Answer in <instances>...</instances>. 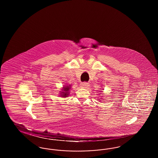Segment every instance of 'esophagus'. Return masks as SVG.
<instances>
[{
	"instance_id": "esophagus-1",
	"label": "esophagus",
	"mask_w": 158,
	"mask_h": 158,
	"mask_svg": "<svg viewBox=\"0 0 158 158\" xmlns=\"http://www.w3.org/2000/svg\"><path fill=\"white\" fill-rule=\"evenodd\" d=\"M88 83L87 82H83L81 83V86L84 88H86L88 86Z\"/></svg>"
}]
</instances>
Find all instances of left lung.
<instances>
[{"label":"left lung","mask_w":158,"mask_h":158,"mask_svg":"<svg viewBox=\"0 0 158 158\" xmlns=\"http://www.w3.org/2000/svg\"><path fill=\"white\" fill-rule=\"evenodd\" d=\"M100 99H102V98H100ZM100 99H98V101H101V100H100Z\"/></svg>","instance_id":"8db88e82"}]
</instances>
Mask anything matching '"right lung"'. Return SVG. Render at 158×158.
Masks as SVG:
<instances>
[{"label": "right lung", "instance_id": "obj_1", "mask_svg": "<svg viewBox=\"0 0 158 158\" xmlns=\"http://www.w3.org/2000/svg\"><path fill=\"white\" fill-rule=\"evenodd\" d=\"M71 89V85H64V86H63V88L61 89V90L60 91V96L62 98H66L68 97L69 95V94H70V89Z\"/></svg>", "mask_w": 158, "mask_h": 158}]
</instances>
